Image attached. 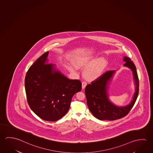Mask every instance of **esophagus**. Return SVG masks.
Here are the masks:
<instances>
[{
  "instance_id": "esophagus-1",
  "label": "esophagus",
  "mask_w": 153,
  "mask_h": 153,
  "mask_svg": "<svg viewBox=\"0 0 153 153\" xmlns=\"http://www.w3.org/2000/svg\"><path fill=\"white\" fill-rule=\"evenodd\" d=\"M86 85H87V83H86V82L83 81L82 83V89H85V87H86Z\"/></svg>"
}]
</instances>
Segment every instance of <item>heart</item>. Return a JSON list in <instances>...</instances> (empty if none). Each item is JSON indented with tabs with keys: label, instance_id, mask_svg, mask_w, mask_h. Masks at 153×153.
Returning a JSON list of instances; mask_svg holds the SVG:
<instances>
[{
	"label": "heart",
	"instance_id": "heart-1",
	"mask_svg": "<svg viewBox=\"0 0 153 153\" xmlns=\"http://www.w3.org/2000/svg\"><path fill=\"white\" fill-rule=\"evenodd\" d=\"M73 63L78 68H87L90 66L85 72V74L88 80H94L102 75L106 66V62L103 58L97 57H85L75 59ZM70 70H72V67H69Z\"/></svg>",
	"mask_w": 153,
	"mask_h": 153
}]
</instances>
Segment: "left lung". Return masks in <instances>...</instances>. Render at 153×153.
Wrapping results in <instances>:
<instances>
[{
    "instance_id": "1",
    "label": "left lung",
    "mask_w": 153,
    "mask_h": 153,
    "mask_svg": "<svg viewBox=\"0 0 153 153\" xmlns=\"http://www.w3.org/2000/svg\"><path fill=\"white\" fill-rule=\"evenodd\" d=\"M123 65L131 69L134 75L136 91L133 99L126 106H117L110 101L107 91L109 82L115 71H108L88 85L85 89L88 106L95 117L100 120L113 121L126 117L134 106L139 93V79L136 66L130 58L124 57Z\"/></svg>"
}]
</instances>
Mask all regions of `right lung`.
Listing matches in <instances>:
<instances>
[{"instance_id":"right-lung-1","label":"right lung","mask_w":153,"mask_h":153,"mask_svg":"<svg viewBox=\"0 0 153 153\" xmlns=\"http://www.w3.org/2000/svg\"><path fill=\"white\" fill-rule=\"evenodd\" d=\"M48 51L41 55L27 72L25 88L32 111L41 119L56 121L68 112L73 95L80 91L79 80H70L48 64Z\"/></svg>"}]
</instances>
